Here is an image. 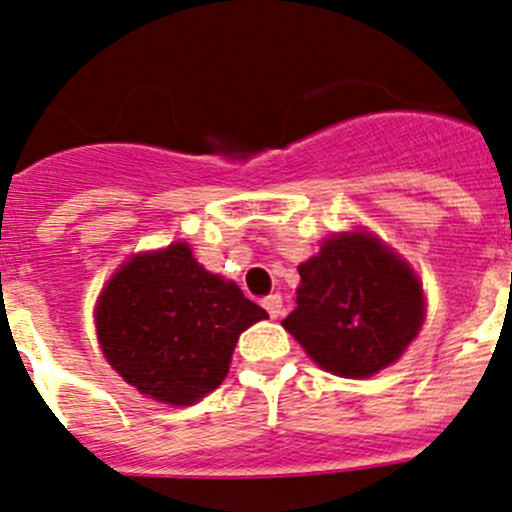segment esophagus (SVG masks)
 <instances>
[{"label":"esophagus","instance_id":"34e87169","mask_svg":"<svg viewBox=\"0 0 512 512\" xmlns=\"http://www.w3.org/2000/svg\"><path fill=\"white\" fill-rule=\"evenodd\" d=\"M261 304H264V309L271 314V317H279L281 307H284V302H281V294H269V297L261 299Z\"/></svg>","mask_w":512,"mask_h":512}]
</instances>
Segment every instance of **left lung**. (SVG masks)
Masks as SVG:
<instances>
[{"label": "left lung", "instance_id": "8db88e82", "mask_svg": "<svg viewBox=\"0 0 512 512\" xmlns=\"http://www.w3.org/2000/svg\"><path fill=\"white\" fill-rule=\"evenodd\" d=\"M299 276L297 309L281 325L335 375L368 378L396 363L424 322L414 271L365 233L325 241Z\"/></svg>", "mask_w": 512, "mask_h": 512}]
</instances>
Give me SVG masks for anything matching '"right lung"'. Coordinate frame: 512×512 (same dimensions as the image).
I'll return each mask as SVG.
<instances>
[{"label":"right lung","mask_w":512,"mask_h":512,"mask_svg":"<svg viewBox=\"0 0 512 512\" xmlns=\"http://www.w3.org/2000/svg\"><path fill=\"white\" fill-rule=\"evenodd\" d=\"M269 314L233 281L205 271L187 243L139 253L96 307L111 368L139 393L187 406L223 383L238 335Z\"/></svg>","instance_id":"right-lung-1"}]
</instances>
